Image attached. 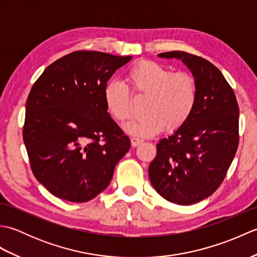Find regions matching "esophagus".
Here are the masks:
<instances>
[{
    "mask_svg": "<svg viewBox=\"0 0 257 257\" xmlns=\"http://www.w3.org/2000/svg\"><path fill=\"white\" fill-rule=\"evenodd\" d=\"M140 144H141V139H139L137 137H133L132 138V146L133 147H137Z\"/></svg>",
    "mask_w": 257,
    "mask_h": 257,
    "instance_id": "esophagus-1",
    "label": "esophagus"
}]
</instances>
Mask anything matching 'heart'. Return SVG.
<instances>
[{"label": "heart", "instance_id": "obj_1", "mask_svg": "<svg viewBox=\"0 0 257 257\" xmlns=\"http://www.w3.org/2000/svg\"><path fill=\"white\" fill-rule=\"evenodd\" d=\"M127 88L135 96H146L144 118L129 122L124 130L138 137H150L166 128L173 132L192 114L198 100V84L187 72L172 73L152 61H139L124 76ZM103 100L111 117L124 122L132 117V96L118 81H109L103 89Z\"/></svg>", "mask_w": 257, "mask_h": 257}]
</instances>
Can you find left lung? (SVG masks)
Wrapping results in <instances>:
<instances>
[{
    "mask_svg": "<svg viewBox=\"0 0 257 257\" xmlns=\"http://www.w3.org/2000/svg\"><path fill=\"white\" fill-rule=\"evenodd\" d=\"M158 56L187 65L198 84V100L188 121L157 145L149 178L162 198L190 205L214 193L226 176L238 146V105L232 87L209 61L179 51Z\"/></svg>",
    "mask_w": 257,
    "mask_h": 257,
    "instance_id": "1",
    "label": "left lung"
}]
</instances>
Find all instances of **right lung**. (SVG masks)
Returning <instances> with one entry per match:
<instances>
[{
  "instance_id": "obj_1",
  "label": "right lung",
  "mask_w": 257,
  "mask_h": 257,
  "mask_svg": "<svg viewBox=\"0 0 257 257\" xmlns=\"http://www.w3.org/2000/svg\"><path fill=\"white\" fill-rule=\"evenodd\" d=\"M132 58L73 52L51 64L33 85L23 140L35 178L57 198L94 199L130 149L129 138L109 116L103 89Z\"/></svg>"
}]
</instances>
